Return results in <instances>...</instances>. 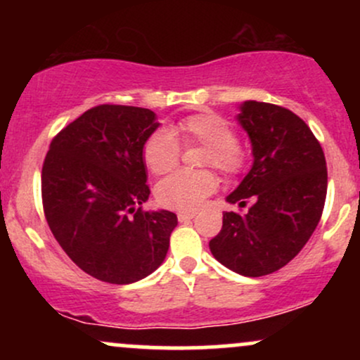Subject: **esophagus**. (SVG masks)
Wrapping results in <instances>:
<instances>
[{
    "instance_id": "obj_1",
    "label": "esophagus",
    "mask_w": 360,
    "mask_h": 360,
    "mask_svg": "<svg viewBox=\"0 0 360 360\" xmlns=\"http://www.w3.org/2000/svg\"><path fill=\"white\" fill-rule=\"evenodd\" d=\"M194 218V213L193 212H181L177 213V220L179 221H188V220H193Z\"/></svg>"
}]
</instances>
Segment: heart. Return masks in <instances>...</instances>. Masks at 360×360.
Instances as JSON below:
<instances>
[{"instance_id":"1","label":"heart","mask_w":360,"mask_h":360,"mask_svg":"<svg viewBox=\"0 0 360 360\" xmlns=\"http://www.w3.org/2000/svg\"><path fill=\"white\" fill-rule=\"evenodd\" d=\"M179 139L184 147H205L203 167H214L226 176L242 172L247 152L235 139L232 123L220 115L205 111L177 122L172 131L157 130L143 146V160L154 174H167L177 167L181 157ZM218 188V177L210 171L176 172L157 186V201L179 212H194Z\"/></svg>"}]
</instances>
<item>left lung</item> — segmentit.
<instances>
[{
  "mask_svg": "<svg viewBox=\"0 0 360 360\" xmlns=\"http://www.w3.org/2000/svg\"><path fill=\"white\" fill-rule=\"evenodd\" d=\"M237 122L252 143L250 171L229 203L249 212L223 213L210 240L218 262L247 278L284 267L315 232L326 198V162L320 142L298 115L283 106L243 101Z\"/></svg>",
  "mask_w": 360,
  "mask_h": 360,
  "instance_id": "1",
  "label": "left lung"
}]
</instances>
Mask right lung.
Masks as SVG:
<instances>
[{
    "label": "right lung",
    "instance_id": "add662e5",
    "mask_svg": "<svg viewBox=\"0 0 360 360\" xmlns=\"http://www.w3.org/2000/svg\"><path fill=\"white\" fill-rule=\"evenodd\" d=\"M147 108L100 105L56 135L42 167L44 213L86 274L111 284L147 278L166 259L177 217L143 212V146L160 123Z\"/></svg>",
    "mask_w": 360,
    "mask_h": 360
}]
</instances>
